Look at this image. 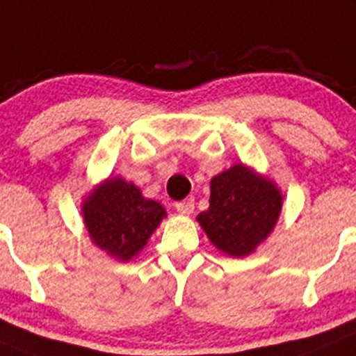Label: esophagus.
<instances>
[{"mask_svg": "<svg viewBox=\"0 0 356 356\" xmlns=\"http://www.w3.org/2000/svg\"><path fill=\"white\" fill-rule=\"evenodd\" d=\"M175 209H177L181 214L190 216V214L195 211V200L193 198H186V200L177 202V204H175Z\"/></svg>", "mask_w": 356, "mask_h": 356, "instance_id": "34e87169", "label": "esophagus"}]
</instances>
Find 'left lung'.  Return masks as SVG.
<instances>
[{
	"instance_id": "1",
	"label": "left lung",
	"mask_w": 356,
	"mask_h": 356,
	"mask_svg": "<svg viewBox=\"0 0 356 356\" xmlns=\"http://www.w3.org/2000/svg\"><path fill=\"white\" fill-rule=\"evenodd\" d=\"M273 179L236 163L211 179L209 209L197 216L209 241L229 257H246L270 238L282 213Z\"/></svg>"
}]
</instances>
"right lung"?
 I'll return each instance as SVG.
<instances>
[{
    "label": "right lung",
    "mask_w": 356,
    "mask_h": 356,
    "mask_svg": "<svg viewBox=\"0 0 356 356\" xmlns=\"http://www.w3.org/2000/svg\"><path fill=\"white\" fill-rule=\"evenodd\" d=\"M81 214L92 243L120 262L136 257L166 218L159 202L145 198L138 186L118 175L85 195Z\"/></svg>",
    "instance_id": "obj_1"
}]
</instances>
